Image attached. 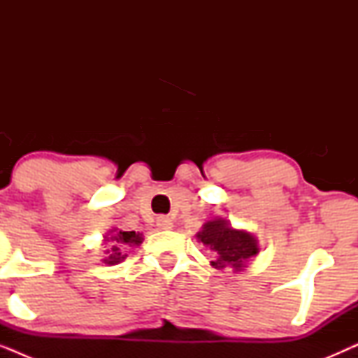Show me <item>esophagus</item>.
<instances>
[{
	"mask_svg": "<svg viewBox=\"0 0 358 358\" xmlns=\"http://www.w3.org/2000/svg\"><path fill=\"white\" fill-rule=\"evenodd\" d=\"M156 227L159 229H171L173 228V220L166 217V215H159V217L156 218Z\"/></svg>",
	"mask_w": 358,
	"mask_h": 358,
	"instance_id": "1",
	"label": "esophagus"
}]
</instances>
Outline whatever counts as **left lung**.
<instances>
[{
	"instance_id": "obj_1",
	"label": "left lung",
	"mask_w": 358,
	"mask_h": 358,
	"mask_svg": "<svg viewBox=\"0 0 358 358\" xmlns=\"http://www.w3.org/2000/svg\"><path fill=\"white\" fill-rule=\"evenodd\" d=\"M197 238L215 252V261L212 264L217 268L231 266L239 271L243 264L249 257L256 256L259 251L257 241L252 234L231 228L224 220L207 222Z\"/></svg>"
}]
</instances>
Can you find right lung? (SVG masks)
<instances>
[{
    "instance_id": "1",
    "label": "right lung",
    "mask_w": 358,
    "mask_h": 358,
    "mask_svg": "<svg viewBox=\"0 0 358 358\" xmlns=\"http://www.w3.org/2000/svg\"><path fill=\"white\" fill-rule=\"evenodd\" d=\"M110 238H107L106 241L110 243V251L109 257L104 259L107 264H117L124 261V251L129 246H134V244L141 243V236L136 234L135 231H110Z\"/></svg>"
}]
</instances>
